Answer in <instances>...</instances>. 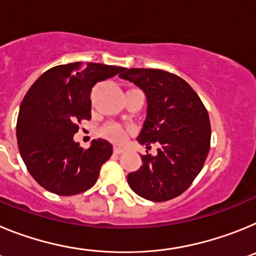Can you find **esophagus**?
<instances>
[{"label": "esophagus", "mask_w": 256, "mask_h": 256, "mask_svg": "<svg viewBox=\"0 0 256 256\" xmlns=\"http://www.w3.org/2000/svg\"><path fill=\"white\" fill-rule=\"evenodd\" d=\"M124 151L123 148H120V146H115L114 148V152L115 154H122Z\"/></svg>", "instance_id": "1"}]
</instances>
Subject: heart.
<instances>
[{
    "mask_svg": "<svg viewBox=\"0 0 256 256\" xmlns=\"http://www.w3.org/2000/svg\"><path fill=\"white\" fill-rule=\"evenodd\" d=\"M105 134L116 142H122L126 138V130L119 124H110L105 128Z\"/></svg>",
    "mask_w": 256,
    "mask_h": 256,
    "instance_id": "heart-1",
    "label": "heart"
}]
</instances>
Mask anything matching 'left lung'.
Wrapping results in <instances>:
<instances>
[{
	"mask_svg": "<svg viewBox=\"0 0 256 256\" xmlns=\"http://www.w3.org/2000/svg\"><path fill=\"white\" fill-rule=\"evenodd\" d=\"M122 79L144 91L146 118L140 144H158L156 155L141 156L138 170L126 176L130 188L146 200L162 202L186 191L202 169L210 148L209 114L191 86L160 69L123 68Z\"/></svg>",
	"mask_w": 256,
	"mask_h": 256,
	"instance_id": "1",
	"label": "left lung"
}]
</instances>
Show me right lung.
Masks as SVG:
<instances>
[{"mask_svg": "<svg viewBox=\"0 0 256 256\" xmlns=\"http://www.w3.org/2000/svg\"><path fill=\"white\" fill-rule=\"evenodd\" d=\"M123 68L94 62H70L44 72L29 88L16 123L22 159L38 184L61 196L87 191L96 183L112 144L94 140L87 150L74 141L76 123L91 119L94 84Z\"/></svg>", "mask_w": 256, "mask_h": 256, "instance_id": "1", "label": "right lung"}]
</instances>
